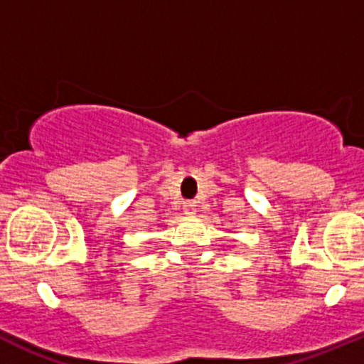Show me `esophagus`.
<instances>
[{
	"label": "esophagus",
	"instance_id": "1",
	"mask_svg": "<svg viewBox=\"0 0 364 364\" xmlns=\"http://www.w3.org/2000/svg\"><path fill=\"white\" fill-rule=\"evenodd\" d=\"M183 212L194 213L196 212V203H194V201H186V203H183Z\"/></svg>",
	"mask_w": 364,
	"mask_h": 364
}]
</instances>
